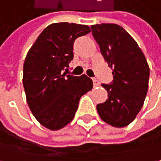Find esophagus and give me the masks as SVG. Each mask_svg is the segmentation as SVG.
I'll list each match as a JSON object with an SVG mask.
<instances>
[{"label":"esophagus","instance_id":"34e87169","mask_svg":"<svg viewBox=\"0 0 161 161\" xmlns=\"http://www.w3.org/2000/svg\"><path fill=\"white\" fill-rule=\"evenodd\" d=\"M93 84H94V86H98L100 85L98 80H97V79H96V78H94V79H93Z\"/></svg>","mask_w":161,"mask_h":161}]
</instances>
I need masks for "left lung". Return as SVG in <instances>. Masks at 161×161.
Listing matches in <instances>:
<instances>
[{
	"label": "left lung",
	"mask_w": 161,
	"mask_h": 161,
	"mask_svg": "<svg viewBox=\"0 0 161 161\" xmlns=\"http://www.w3.org/2000/svg\"><path fill=\"white\" fill-rule=\"evenodd\" d=\"M91 28L104 59L113 70V82L102 84L108 97L97 106L98 115L115 128L126 127L143 107L149 78L147 62L136 41L121 26L101 24Z\"/></svg>",
	"instance_id": "obj_1"
}]
</instances>
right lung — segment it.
Wrapping results in <instances>:
<instances>
[{
    "label": "right lung",
    "mask_w": 161,
    "mask_h": 161,
    "mask_svg": "<svg viewBox=\"0 0 161 161\" xmlns=\"http://www.w3.org/2000/svg\"><path fill=\"white\" fill-rule=\"evenodd\" d=\"M90 32L84 24H50L26 55L23 76L26 100L34 118L48 129L58 130L70 123L81 97L93 87L86 75L63 73L74 58L75 40Z\"/></svg>",
    "instance_id": "obj_1"
}]
</instances>
